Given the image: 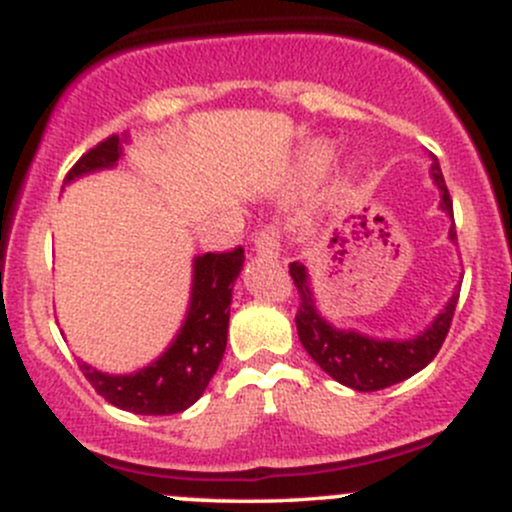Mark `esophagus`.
Instances as JSON below:
<instances>
[{
  "label": "esophagus",
  "mask_w": 512,
  "mask_h": 512,
  "mask_svg": "<svg viewBox=\"0 0 512 512\" xmlns=\"http://www.w3.org/2000/svg\"><path fill=\"white\" fill-rule=\"evenodd\" d=\"M255 250L265 257H277L279 255V228L277 223H267L260 228L255 238Z\"/></svg>",
  "instance_id": "34e87169"
}]
</instances>
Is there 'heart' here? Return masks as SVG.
I'll return each instance as SVG.
<instances>
[{"label": "heart", "instance_id": "1", "mask_svg": "<svg viewBox=\"0 0 512 512\" xmlns=\"http://www.w3.org/2000/svg\"><path fill=\"white\" fill-rule=\"evenodd\" d=\"M325 160H328V150H313V155H311L313 165H323Z\"/></svg>", "mask_w": 512, "mask_h": 512}]
</instances>
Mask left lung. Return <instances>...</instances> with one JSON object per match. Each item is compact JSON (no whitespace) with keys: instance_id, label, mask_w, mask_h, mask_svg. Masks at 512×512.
Masks as SVG:
<instances>
[{"instance_id":"obj_1","label":"left lung","mask_w":512,"mask_h":512,"mask_svg":"<svg viewBox=\"0 0 512 512\" xmlns=\"http://www.w3.org/2000/svg\"><path fill=\"white\" fill-rule=\"evenodd\" d=\"M432 177H435L437 187L442 192V211L452 213V196L442 177L440 165H432ZM449 238H457V230H449ZM289 274L294 279L296 291H299V308H296V330H299L301 345L311 355L313 362L323 369L325 374L333 376L340 384L350 386L355 391H381L398 381L408 379L415 372L435 359L440 352L442 342H445L449 325H452L454 308H457L459 294L452 296L445 311L435 318V323L425 330L423 335L413 340H372L367 335L345 333V330H335L333 325L325 323L318 316L316 306H313L311 289H308L306 269L299 262H291Z\"/></svg>"}]
</instances>
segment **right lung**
<instances>
[{
	"mask_svg": "<svg viewBox=\"0 0 512 512\" xmlns=\"http://www.w3.org/2000/svg\"><path fill=\"white\" fill-rule=\"evenodd\" d=\"M119 155L121 143L114 133L87 150L65 174V182H72L80 174L116 165ZM243 260L245 250L240 245L233 250L206 252L196 257L192 306H189L187 323L179 330L170 350L150 367L128 376L101 374L80 362L84 379L94 386L101 398L121 411L140 415L187 411L206 391L226 352L233 282L238 279Z\"/></svg>",
	"mask_w": 512,
	"mask_h": 512,
	"instance_id": "1",
	"label": "right lung"
}]
</instances>
